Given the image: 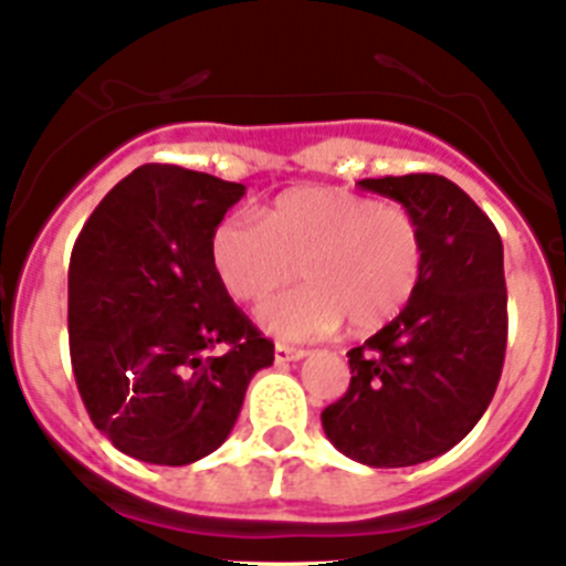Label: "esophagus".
Listing matches in <instances>:
<instances>
[{
  "label": "esophagus",
  "instance_id": "esophagus-1",
  "mask_svg": "<svg viewBox=\"0 0 566 566\" xmlns=\"http://www.w3.org/2000/svg\"><path fill=\"white\" fill-rule=\"evenodd\" d=\"M307 357V352L304 348H293V346H284V343H279L276 348H273V360L282 366V363H295V360H304Z\"/></svg>",
  "mask_w": 566,
  "mask_h": 566
}]
</instances>
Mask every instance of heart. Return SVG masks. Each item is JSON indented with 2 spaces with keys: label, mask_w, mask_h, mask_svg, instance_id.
<instances>
[{
  "label": "heart",
  "mask_w": 566,
  "mask_h": 566,
  "mask_svg": "<svg viewBox=\"0 0 566 566\" xmlns=\"http://www.w3.org/2000/svg\"><path fill=\"white\" fill-rule=\"evenodd\" d=\"M226 293L259 304L298 271L304 284L259 310L282 340H315L348 321L357 335L382 329L413 301L424 276V231L408 209L337 187L276 195L262 223L226 214L209 237Z\"/></svg>",
  "instance_id": "obj_1"
}]
</instances>
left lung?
<instances>
[{
    "label": "left lung",
    "instance_id": "left-lung-1",
    "mask_svg": "<svg viewBox=\"0 0 566 566\" xmlns=\"http://www.w3.org/2000/svg\"><path fill=\"white\" fill-rule=\"evenodd\" d=\"M357 187L419 220L424 276L402 313L348 352L352 382L321 424L352 461L416 467L463 441L497 390L509 337L503 240L450 178L419 172Z\"/></svg>",
    "mask_w": 566,
    "mask_h": 566
}]
</instances>
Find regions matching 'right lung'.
Returning <instances> with one entry per match:
<instances>
[{
	"label": "right lung",
	"mask_w": 566,
	"mask_h": 566,
	"mask_svg": "<svg viewBox=\"0 0 566 566\" xmlns=\"http://www.w3.org/2000/svg\"><path fill=\"white\" fill-rule=\"evenodd\" d=\"M242 184L145 164L83 226L69 262V348L94 427L116 450L187 467L234 430L248 382L273 363L209 259ZM227 352L211 356L210 348Z\"/></svg>",
	"instance_id": "right-lung-1"
}]
</instances>
